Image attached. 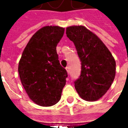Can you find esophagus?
<instances>
[{
    "label": "esophagus",
    "instance_id": "esophagus-1",
    "mask_svg": "<svg viewBox=\"0 0 128 128\" xmlns=\"http://www.w3.org/2000/svg\"><path fill=\"white\" fill-rule=\"evenodd\" d=\"M66 70L67 72H68V73L69 74V73H70V67L69 66H67L66 68Z\"/></svg>",
    "mask_w": 128,
    "mask_h": 128
}]
</instances>
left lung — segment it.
<instances>
[{"label": "left lung", "instance_id": "left-lung-1", "mask_svg": "<svg viewBox=\"0 0 128 128\" xmlns=\"http://www.w3.org/2000/svg\"><path fill=\"white\" fill-rule=\"evenodd\" d=\"M66 34L74 43L82 62L81 75L75 81V89L82 99L96 101L112 84L115 60L102 40L85 26H68Z\"/></svg>", "mask_w": 128, "mask_h": 128}]
</instances>
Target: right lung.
Returning <instances> with one entry per match:
<instances>
[{
	"label": "right lung",
	"mask_w": 128,
	"mask_h": 128,
	"mask_svg": "<svg viewBox=\"0 0 128 128\" xmlns=\"http://www.w3.org/2000/svg\"><path fill=\"white\" fill-rule=\"evenodd\" d=\"M64 28L46 26L32 37L18 64L21 83L29 98L41 106H51L61 98L68 77L58 60L56 46Z\"/></svg>",
	"instance_id": "add662e5"
}]
</instances>
